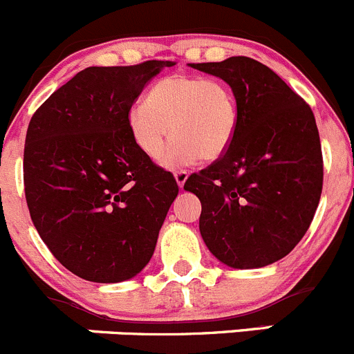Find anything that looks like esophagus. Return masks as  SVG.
Here are the masks:
<instances>
[{
  "label": "esophagus",
  "mask_w": 354,
  "mask_h": 354,
  "mask_svg": "<svg viewBox=\"0 0 354 354\" xmlns=\"http://www.w3.org/2000/svg\"><path fill=\"white\" fill-rule=\"evenodd\" d=\"M174 176H176V180H177L178 187H184L185 180H187V177H189L187 170H177V172L174 174Z\"/></svg>",
  "instance_id": "1"
}]
</instances>
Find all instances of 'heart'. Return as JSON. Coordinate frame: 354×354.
<instances>
[{"mask_svg":"<svg viewBox=\"0 0 354 354\" xmlns=\"http://www.w3.org/2000/svg\"><path fill=\"white\" fill-rule=\"evenodd\" d=\"M127 127L134 145L153 160L162 155L172 132L176 139L162 158L167 167L199 158L215 162L236 136V96L222 80L182 73L163 77L153 84L146 101L129 108Z\"/></svg>","mask_w":354,"mask_h":354,"instance_id":"heart-1","label":"heart"}]
</instances>
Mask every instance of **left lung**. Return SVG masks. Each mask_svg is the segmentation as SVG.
I'll return each instance as SVG.
<instances>
[{
    "instance_id": "left-lung-1",
    "label": "left lung",
    "mask_w": 354,
    "mask_h": 354,
    "mask_svg": "<svg viewBox=\"0 0 354 354\" xmlns=\"http://www.w3.org/2000/svg\"><path fill=\"white\" fill-rule=\"evenodd\" d=\"M191 66L225 80L237 103L230 148L184 184L201 201L203 241L232 268L274 263L295 250L320 201L324 158L313 111L253 58Z\"/></svg>"
}]
</instances>
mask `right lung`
I'll use <instances>...</instances> for the list:
<instances>
[{
    "mask_svg": "<svg viewBox=\"0 0 354 354\" xmlns=\"http://www.w3.org/2000/svg\"><path fill=\"white\" fill-rule=\"evenodd\" d=\"M174 62L89 66L30 118L24 185L30 218L59 263L91 282H122L151 260L178 185L134 145L127 111Z\"/></svg>",
    "mask_w": 354,
    "mask_h": 354,
    "instance_id": "1",
    "label": "right lung"
}]
</instances>
